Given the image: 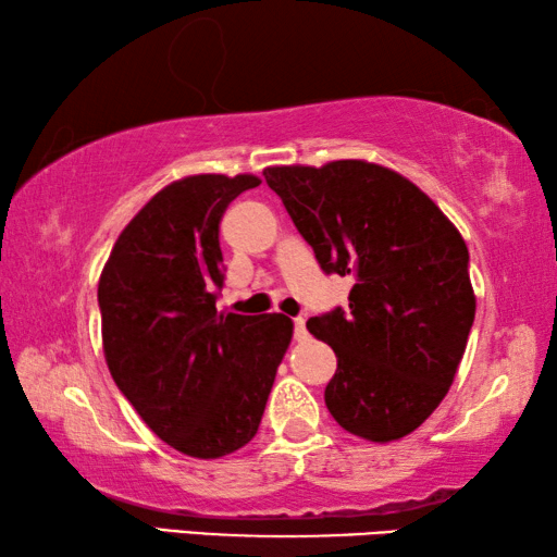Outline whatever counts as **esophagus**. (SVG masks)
Listing matches in <instances>:
<instances>
[{
	"instance_id": "obj_1",
	"label": "esophagus",
	"mask_w": 557,
	"mask_h": 557,
	"mask_svg": "<svg viewBox=\"0 0 557 557\" xmlns=\"http://www.w3.org/2000/svg\"><path fill=\"white\" fill-rule=\"evenodd\" d=\"M295 338L297 342L307 338V319L305 317H295Z\"/></svg>"
}]
</instances>
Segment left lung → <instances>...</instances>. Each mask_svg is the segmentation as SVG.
I'll use <instances>...</instances> for the list:
<instances>
[{
	"label": "left lung",
	"mask_w": 557,
	"mask_h": 557,
	"mask_svg": "<svg viewBox=\"0 0 557 557\" xmlns=\"http://www.w3.org/2000/svg\"><path fill=\"white\" fill-rule=\"evenodd\" d=\"M262 174L319 268L354 280L348 309L307 322L336 354L329 412L371 442L410 435L447 395L474 324L459 231L408 178L361 159Z\"/></svg>",
	"instance_id": "obj_1"
}]
</instances>
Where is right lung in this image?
I'll list each match as a JSON object with an SVG mask.
<instances>
[{"label":"right lung","instance_id":"1","mask_svg":"<svg viewBox=\"0 0 557 557\" xmlns=\"http://www.w3.org/2000/svg\"><path fill=\"white\" fill-rule=\"evenodd\" d=\"M258 176L199 174L162 188L112 248L98 282L106 361L149 430L219 459L256 437L292 322L221 314L219 225Z\"/></svg>","mask_w":557,"mask_h":557}]
</instances>
